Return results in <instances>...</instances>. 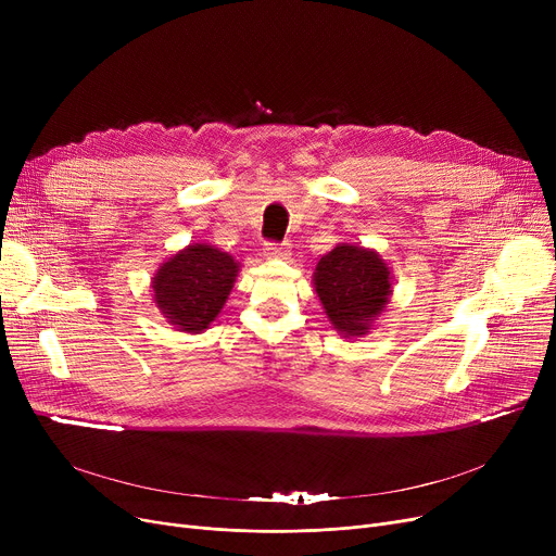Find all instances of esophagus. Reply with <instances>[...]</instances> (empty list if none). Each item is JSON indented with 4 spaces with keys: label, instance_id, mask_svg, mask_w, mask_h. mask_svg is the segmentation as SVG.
<instances>
[{
    "label": "esophagus",
    "instance_id": "obj_1",
    "mask_svg": "<svg viewBox=\"0 0 556 556\" xmlns=\"http://www.w3.org/2000/svg\"><path fill=\"white\" fill-rule=\"evenodd\" d=\"M288 254H290L288 245L266 243V248H263V256H266V258H288Z\"/></svg>",
    "mask_w": 556,
    "mask_h": 556
}]
</instances>
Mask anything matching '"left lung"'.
<instances>
[{"mask_svg": "<svg viewBox=\"0 0 556 556\" xmlns=\"http://www.w3.org/2000/svg\"><path fill=\"white\" fill-rule=\"evenodd\" d=\"M313 288L331 327L342 338H363L388 311L394 277L376 250L338 243L317 261Z\"/></svg>", "mask_w": 556, "mask_h": 556, "instance_id": "1", "label": "left lung"}]
</instances>
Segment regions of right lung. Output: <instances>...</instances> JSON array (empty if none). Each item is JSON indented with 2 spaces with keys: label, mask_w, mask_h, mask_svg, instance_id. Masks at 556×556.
<instances>
[{
  "label": "right lung",
  "mask_w": 556,
  "mask_h": 556,
  "mask_svg": "<svg viewBox=\"0 0 556 556\" xmlns=\"http://www.w3.org/2000/svg\"><path fill=\"white\" fill-rule=\"evenodd\" d=\"M241 263L210 245L189 243L160 263L153 275V302L166 323L185 333H202L223 311Z\"/></svg>",
  "instance_id": "1"
}]
</instances>
